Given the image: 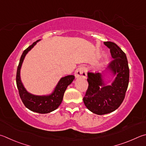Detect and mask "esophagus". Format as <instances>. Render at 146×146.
<instances>
[{"mask_svg": "<svg viewBox=\"0 0 146 146\" xmlns=\"http://www.w3.org/2000/svg\"><path fill=\"white\" fill-rule=\"evenodd\" d=\"M76 78H86L87 71L86 69L84 66H80L76 69L75 72Z\"/></svg>", "mask_w": 146, "mask_h": 146, "instance_id": "esophagus-1", "label": "esophagus"}]
</instances>
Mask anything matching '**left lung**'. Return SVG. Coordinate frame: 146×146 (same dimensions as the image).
Returning <instances> with one entry per match:
<instances>
[{"mask_svg": "<svg viewBox=\"0 0 146 146\" xmlns=\"http://www.w3.org/2000/svg\"><path fill=\"white\" fill-rule=\"evenodd\" d=\"M104 44L110 48L113 58L107 69L116 77L110 86H105L102 73L88 72L89 86L83 98L86 107L98 115L112 112L119 107L125 97L129 77L125 53L113 42H104Z\"/></svg>", "mask_w": 146, "mask_h": 146, "instance_id": "8db88e82", "label": "left lung"}]
</instances>
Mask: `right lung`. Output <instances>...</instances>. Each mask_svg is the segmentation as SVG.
<instances>
[{
  "instance_id": "1",
  "label": "right lung",
  "mask_w": 146,
  "mask_h": 146,
  "mask_svg": "<svg viewBox=\"0 0 146 146\" xmlns=\"http://www.w3.org/2000/svg\"><path fill=\"white\" fill-rule=\"evenodd\" d=\"M39 41V40H38L34 42L33 44L29 46L27 49L23 51L20 57L19 64L17 68L16 81H17V88L19 92L20 97L25 107L33 112L39 113H47L52 112L59 107L62 101L66 88L75 79V76L68 75L60 78L55 87L54 92L50 95L36 96V95L32 94L28 92L21 81L20 69L26 54L33 48L37 42Z\"/></svg>"
}]
</instances>
